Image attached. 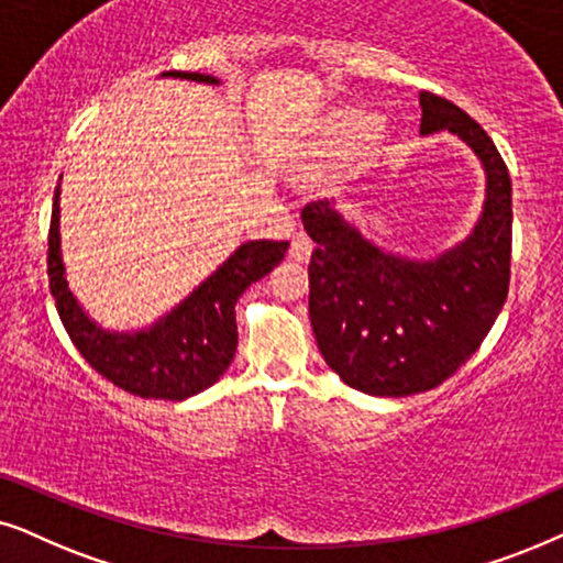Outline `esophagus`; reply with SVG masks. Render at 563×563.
Here are the masks:
<instances>
[{"label":"esophagus","instance_id":"obj_1","mask_svg":"<svg viewBox=\"0 0 563 563\" xmlns=\"http://www.w3.org/2000/svg\"><path fill=\"white\" fill-rule=\"evenodd\" d=\"M311 250H313V242L306 234H296L294 242H290V260L296 262H306L311 257Z\"/></svg>","mask_w":563,"mask_h":563}]
</instances>
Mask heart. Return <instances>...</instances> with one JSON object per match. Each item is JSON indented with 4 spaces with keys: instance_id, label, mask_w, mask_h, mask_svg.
Wrapping results in <instances>:
<instances>
[{
    "instance_id": "1",
    "label": "heart",
    "mask_w": 563,
    "mask_h": 563,
    "mask_svg": "<svg viewBox=\"0 0 563 563\" xmlns=\"http://www.w3.org/2000/svg\"><path fill=\"white\" fill-rule=\"evenodd\" d=\"M371 131V115L363 110L347 108L340 110L329 123V144L336 148L357 146L360 141L368 136Z\"/></svg>"
}]
</instances>
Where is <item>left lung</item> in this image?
<instances>
[{
	"label": "left lung",
	"instance_id": "8db88e82",
	"mask_svg": "<svg viewBox=\"0 0 563 563\" xmlns=\"http://www.w3.org/2000/svg\"><path fill=\"white\" fill-rule=\"evenodd\" d=\"M419 133L448 131L482 162V213L463 242L434 257L378 246L334 208L301 211L317 242L309 265V317L319 352L350 388L411 396L451 378L478 350L509 290L512 183L507 164L474 118L451 100L419 92Z\"/></svg>",
	"mask_w": 563,
	"mask_h": 563
}]
</instances>
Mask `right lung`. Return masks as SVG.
<instances>
[{
	"label": "right lung",
	"mask_w": 563,
	"mask_h": 563,
	"mask_svg": "<svg viewBox=\"0 0 563 563\" xmlns=\"http://www.w3.org/2000/svg\"><path fill=\"white\" fill-rule=\"evenodd\" d=\"M162 77L221 85L211 74L164 71ZM288 242L254 239L236 246L219 269L185 296L175 309L144 329L115 332L85 311L66 280L62 254V183L54 192L48 231V277L56 311L74 347L92 368L141 399L183 401L213 386L234 360L239 296L286 257Z\"/></svg>",
	"instance_id": "right-lung-1"
}]
</instances>
